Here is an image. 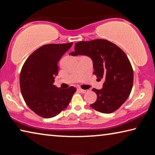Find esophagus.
<instances>
[{
	"label": "esophagus",
	"mask_w": 155,
	"mask_h": 155,
	"mask_svg": "<svg viewBox=\"0 0 155 155\" xmlns=\"http://www.w3.org/2000/svg\"><path fill=\"white\" fill-rule=\"evenodd\" d=\"M78 90H79L81 93H83V94H85V93H86V92H87V90H83V89H78Z\"/></svg>",
	"instance_id": "1"
}]
</instances>
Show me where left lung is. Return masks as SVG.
I'll use <instances>...</instances> for the list:
<instances>
[{"instance_id": "obj_1", "label": "left lung", "mask_w": 155, "mask_h": 155, "mask_svg": "<svg viewBox=\"0 0 155 155\" xmlns=\"http://www.w3.org/2000/svg\"><path fill=\"white\" fill-rule=\"evenodd\" d=\"M87 55L93 61L94 74L104 78L101 90L92 89L96 94L91 108L103 114H111L127 101L133 84V70L127 54L115 44L102 39L76 43L74 51L70 54Z\"/></svg>"}]
</instances>
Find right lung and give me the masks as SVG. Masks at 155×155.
<instances>
[{
    "label": "right lung",
    "mask_w": 155,
    "mask_h": 155,
    "mask_svg": "<svg viewBox=\"0 0 155 155\" xmlns=\"http://www.w3.org/2000/svg\"><path fill=\"white\" fill-rule=\"evenodd\" d=\"M73 42L50 44L41 46L26 60L22 68L20 85L26 104L37 115L51 118L69 104L75 87L62 90L53 85L58 74L57 63Z\"/></svg>",
    "instance_id": "1"
}]
</instances>
